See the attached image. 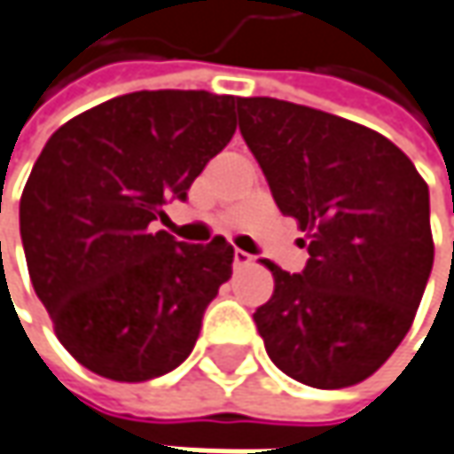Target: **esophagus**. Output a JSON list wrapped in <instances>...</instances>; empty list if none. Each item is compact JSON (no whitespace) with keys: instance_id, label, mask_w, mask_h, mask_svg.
I'll list each match as a JSON object with an SVG mask.
<instances>
[{"instance_id":"esophagus-1","label":"esophagus","mask_w":454,"mask_h":454,"mask_svg":"<svg viewBox=\"0 0 454 454\" xmlns=\"http://www.w3.org/2000/svg\"><path fill=\"white\" fill-rule=\"evenodd\" d=\"M249 264H252V256H249V254L241 252V249H236V252H233V267H236V270L249 267Z\"/></svg>"}]
</instances>
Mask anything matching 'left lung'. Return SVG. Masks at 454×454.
Returning <instances> with one entry per match:
<instances>
[{
  "instance_id": "8db88e82",
  "label": "left lung",
  "mask_w": 454,
  "mask_h": 454,
  "mask_svg": "<svg viewBox=\"0 0 454 454\" xmlns=\"http://www.w3.org/2000/svg\"><path fill=\"white\" fill-rule=\"evenodd\" d=\"M239 128L282 215L308 233L306 270L267 262L254 324L270 360L310 387L370 378L411 329L434 262L429 187L386 136L275 97H241Z\"/></svg>"
}]
</instances>
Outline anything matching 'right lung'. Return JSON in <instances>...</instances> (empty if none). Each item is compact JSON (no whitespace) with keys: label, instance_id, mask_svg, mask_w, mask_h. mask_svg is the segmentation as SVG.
I'll use <instances>...</instances> for the list:
<instances>
[{"label":"right lung","instance_id":"1","mask_svg":"<svg viewBox=\"0 0 454 454\" xmlns=\"http://www.w3.org/2000/svg\"><path fill=\"white\" fill-rule=\"evenodd\" d=\"M231 94L133 92L64 122L20 200L27 272L59 341L102 378L144 383L190 357L231 278L215 236L184 244L151 223L236 130Z\"/></svg>","mask_w":454,"mask_h":454}]
</instances>
